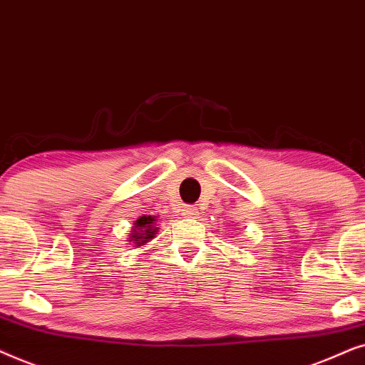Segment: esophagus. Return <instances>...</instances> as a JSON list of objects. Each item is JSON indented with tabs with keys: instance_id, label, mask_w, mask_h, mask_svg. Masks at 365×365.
I'll return each mask as SVG.
<instances>
[{
	"instance_id": "obj_1",
	"label": "esophagus",
	"mask_w": 365,
	"mask_h": 365,
	"mask_svg": "<svg viewBox=\"0 0 365 365\" xmlns=\"http://www.w3.org/2000/svg\"><path fill=\"white\" fill-rule=\"evenodd\" d=\"M182 212H183V215H185V217H192V218H195L198 215V208L197 207H185Z\"/></svg>"
}]
</instances>
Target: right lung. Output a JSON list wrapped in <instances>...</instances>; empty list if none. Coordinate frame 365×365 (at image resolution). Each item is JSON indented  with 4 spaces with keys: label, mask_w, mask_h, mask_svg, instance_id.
<instances>
[{
    "label": "right lung",
    "mask_w": 365,
    "mask_h": 365,
    "mask_svg": "<svg viewBox=\"0 0 365 365\" xmlns=\"http://www.w3.org/2000/svg\"><path fill=\"white\" fill-rule=\"evenodd\" d=\"M158 230L160 228L157 227V217L142 215L133 222L132 233L128 235V239H130L128 242L132 245L137 247V249H140V247L147 245L150 240H153Z\"/></svg>",
    "instance_id": "add662e5"
}]
</instances>
